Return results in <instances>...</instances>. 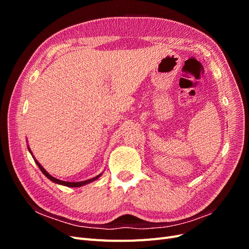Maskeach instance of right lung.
I'll return each mask as SVG.
<instances>
[{
    "instance_id": "add662e5",
    "label": "right lung",
    "mask_w": 249,
    "mask_h": 249,
    "mask_svg": "<svg viewBox=\"0 0 249 249\" xmlns=\"http://www.w3.org/2000/svg\"><path fill=\"white\" fill-rule=\"evenodd\" d=\"M28 149H29V152H30V154L32 155V157H33V159H34V161H35V163L37 164V166L39 167V169L41 170V172L43 173L44 176H46L50 180H52L53 183H56V184H58V185H62V186H66V187H71V188H74V187H81V186H84V185H87V184H89V183H91V182H94V180H96L97 178H99L102 175H103V172L102 173H100L99 176H96V177H94V178H89V179H86V180H82V182H65V180H61V179H59V178H54L53 176H51L50 173L44 169L42 166H41V164L37 161L35 158H34V156H33V154H32V152H31V149H30V147H29V145H28Z\"/></svg>"
}]
</instances>
